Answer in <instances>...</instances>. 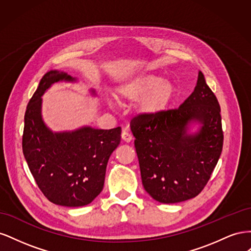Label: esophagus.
Returning <instances> with one entry per match:
<instances>
[{"mask_svg":"<svg viewBox=\"0 0 251 251\" xmlns=\"http://www.w3.org/2000/svg\"><path fill=\"white\" fill-rule=\"evenodd\" d=\"M121 138H123V140L126 142H131L133 139L132 135L130 133H127L126 131H124L123 134H121Z\"/></svg>","mask_w":251,"mask_h":251,"instance_id":"34e87169","label":"esophagus"}]
</instances>
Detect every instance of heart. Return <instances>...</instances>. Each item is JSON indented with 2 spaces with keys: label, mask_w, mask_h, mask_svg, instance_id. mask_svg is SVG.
<instances>
[{
  "label": "heart",
  "mask_w": 251,
  "mask_h": 251,
  "mask_svg": "<svg viewBox=\"0 0 251 251\" xmlns=\"http://www.w3.org/2000/svg\"><path fill=\"white\" fill-rule=\"evenodd\" d=\"M175 88L169 80L156 74H140L121 85L116 93L119 101H139L138 110L147 116H155L169 107ZM112 105L113 102L110 101Z\"/></svg>",
  "instance_id": "b5f03b06"
}]
</instances>
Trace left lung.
<instances>
[{"mask_svg": "<svg viewBox=\"0 0 251 251\" xmlns=\"http://www.w3.org/2000/svg\"><path fill=\"white\" fill-rule=\"evenodd\" d=\"M221 109L201 71L194 92L178 109L131 120L141 180L151 198L178 203L198 196L211 176L223 148ZM191 122L201 126L188 133Z\"/></svg>", "mask_w": 251, "mask_h": 251, "instance_id": "8db88e82", "label": "left lung"}]
</instances>
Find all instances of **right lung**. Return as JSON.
I'll list each match as a JSON object with an SVG mask.
<instances>
[{"label":"right lung","instance_id":"add662e5","mask_svg":"<svg viewBox=\"0 0 251 251\" xmlns=\"http://www.w3.org/2000/svg\"><path fill=\"white\" fill-rule=\"evenodd\" d=\"M63 80L76 78L51 70L41 79L27 105L22 146L44 196L62 206L79 207L90 204L102 191L109 158L120 143L121 127L82 126L53 133L42 118V96L53 83Z\"/></svg>","mask_w":251,"mask_h":251}]
</instances>
